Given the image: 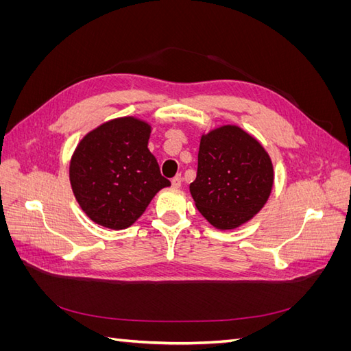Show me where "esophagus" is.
<instances>
[{"mask_svg": "<svg viewBox=\"0 0 351 351\" xmlns=\"http://www.w3.org/2000/svg\"><path fill=\"white\" fill-rule=\"evenodd\" d=\"M182 182H183L182 176L177 174V176H176V177L171 180V186H173V187H176V189H178L180 186H182Z\"/></svg>", "mask_w": 351, "mask_h": 351, "instance_id": "obj_1", "label": "esophagus"}]
</instances>
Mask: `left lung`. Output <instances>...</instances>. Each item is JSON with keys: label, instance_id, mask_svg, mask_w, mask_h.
I'll return each instance as SVG.
<instances>
[{"label": "left lung", "instance_id": "obj_1", "mask_svg": "<svg viewBox=\"0 0 351 351\" xmlns=\"http://www.w3.org/2000/svg\"><path fill=\"white\" fill-rule=\"evenodd\" d=\"M272 184L271 158L253 136L231 124L202 134L190 193L210 226L232 230L250 221L267 204Z\"/></svg>", "mask_w": 351, "mask_h": 351}]
</instances>
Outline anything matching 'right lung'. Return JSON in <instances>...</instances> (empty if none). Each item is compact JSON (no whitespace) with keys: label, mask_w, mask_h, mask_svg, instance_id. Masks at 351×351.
<instances>
[{"label":"right lung","mask_w":351,"mask_h":351,"mask_svg":"<svg viewBox=\"0 0 351 351\" xmlns=\"http://www.w3.org/2000/svg\"><path fill=\"white\" fill-rule=\"evenodd\" d=\"M151 125L134 117L101 124L83 137L70 161V184L95 224L124 230L169 183L147 149Z\"/></svg>","instance_id":"right-lung-1"}]
</instances>
